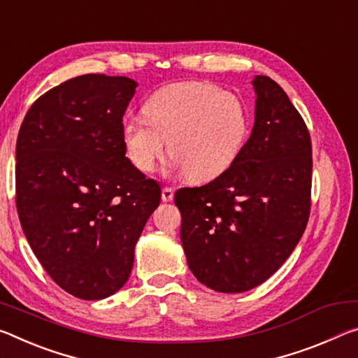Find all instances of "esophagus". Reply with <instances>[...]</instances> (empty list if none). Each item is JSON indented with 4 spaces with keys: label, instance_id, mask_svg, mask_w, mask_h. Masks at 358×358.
<instances>
[{
    "label": "esophagus",
    "instance_id": "34e87169",
    "mask_svg": "<svg viewBox=\"0 0 358 358\" xmlns=\"http://www.w3.org/2000/svg\"><path fill=\"white\" fill-rule=\"evenodd\" d=\"M173 194H175V189L173 188H169V186H166V188L162 189V201L164 202H170L173 199Z\"/></svg>",
    "mask_w": 358,
    "mask_h": 358
}]
</instances>
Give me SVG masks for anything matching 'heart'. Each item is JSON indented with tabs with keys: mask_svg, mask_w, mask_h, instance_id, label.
Segmentation results:
<instances>
[{
	"mask_svg": "<svg viewBox=\"0 0 358 358\" xmlns=\"http://www.w3.org/2000/svg\"><path fill=\"white\" fill-rule=\"evenodd\" d=\"M145 119L124 124L122 143L141 172H152L167 151L188 178L203 183L234 166L250 135V115L237 95L212 83L185 81L156 90Z\"/></svg>",
	"mask_w": 358,
	"mask_h": 358,
	"instance_id": "obj_1",
	"label": "heart"
}]
</instances>
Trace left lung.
Listing matches in <instances>:
<instances>
[{"instance_id":"8db88e82","label":"left lung","mask_w":358,"mask_h":358,"mask_svg":"<svg viewBox=\"0 0 358 358\" xmlns=\"http://www.w3.org/2000/svg\"><path fill=\"white\" fill-rule=\"evenodd\" d=\"M255 124L228 172L175 192L192 274L220 293H242L285 263L309 220L312 146L279 84L255 76Z\"/></svg>"}]
</instances>
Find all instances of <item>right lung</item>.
Masks as SVG:
<instances>
[{
  "mask_svg": "<svg viewBox=\"0 0 358 358\" xmlns=\"http://www.w3.org/2000/svg\"><path fill=\"white\" fill-rule=\"evenodd\" d=\"M138 84L83 75L41 95L15 146V203L33 253L73 296L103 299L127 282L161 186L126 156L122 116Z\"/></svg>",
  "mask_w": 358,
  "mask_h": 358,
  "instance_id": "1",
  "label": "right lung"
}]
</instances>
